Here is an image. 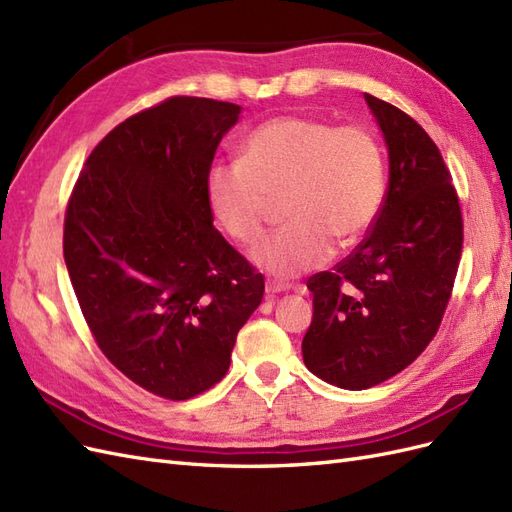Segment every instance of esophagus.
<instances>
[{
  "mask_svg": "<svg viewBox=\"0 0 512 512\" xmlns=\"http://www.w3.org/2000/svg\"><path fill=\"white\" fill-rule=\"evenodd\" d=\"M287 290H290V285L274 283V281L266 283V294H268V296H277V294H283V292H287Z\"/></svg>",
  "mask_w": 512,
  "mask_h": 512,
  "instance_id": "obj_1",
  "label": "esophagus"
}]
</instances>
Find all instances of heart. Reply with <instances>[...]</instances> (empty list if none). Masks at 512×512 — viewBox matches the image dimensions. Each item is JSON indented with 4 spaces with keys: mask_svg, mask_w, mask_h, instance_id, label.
<instances>
[{
    "mask_svg": "<svg viewBox=\"0 0 512 512\" xmlns=\"http://www.w3.org/2000/svg\"><path fill=\"white\" fill-rule=\"evenodd\" d=\"M205 192L222 229L244 246L261 240L272 199L287 194L292 220L253 259L274 277H296L326 264L335 238L352 242L372 227L383 205L385 157L365 127L283 114L246 136L242 160L209 166Z\"/></svg>",
    "mask_w": 512,
    "mask_h": 512,
    "instance_id": "obj_1",
    "label": "heart"
}]
</instances>
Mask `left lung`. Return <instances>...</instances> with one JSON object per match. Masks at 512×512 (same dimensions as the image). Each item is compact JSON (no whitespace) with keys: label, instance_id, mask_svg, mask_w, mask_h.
I'll use <instances>...</instances> for the list:
<instances>
[{"label":"left lung","instance_id":"left-lung-1","mask_svg":"<svg viewBox=\"0 0 512 512\" xmlns=\"http://www.w3.org/2000/svg\"><path fill=\"white\" fill-rule=\"evenodd\" d=\"M389 151V186L365 240L307 281L309 372L361 391L411 365L437 335L463 251L452 175L424 127L365 93Z\"/></svg>","mask_w":512,"mask_h":512}]
</instances>
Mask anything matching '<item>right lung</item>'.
Segmentation results:
<instances>
[{
	"instance_id": "add662e5",
	"label": "right lung",
	"mask_w": 512,
	"mask_h": 512,
	"mask_svg": "<svg viewBox=\"0 0 512 512\" xmlns=\"http://www.w3.org/2000/svg\"><path fill=\"white\" fill-rule=\"evenodd\" d=\"M240 110L170 97L129 116L88 155L64 214V261L90 333L160 398L222 381L264 298V277L214 229L205 192Z\"/></svg>"
}]
</instances>
